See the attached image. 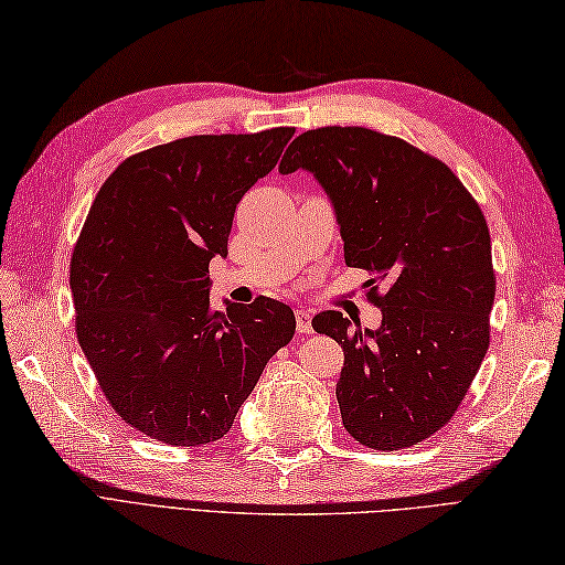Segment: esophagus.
<instances>
[{
  "label": "esophagus",
  "mask_w": 565,
  "mask_h": 565,
  "mask_svg": "<svg viewBox=\"0 0 565 565\" xmlns=\"http://www.w3.org/2000/svg\"><path fill=\"white\" fill-rule=\"evenodd\" d=\"M296 327L298 334H312V315L310 310H296Z\"/></svg>",
  "instance_id": "34e87169"
}]
</instances>
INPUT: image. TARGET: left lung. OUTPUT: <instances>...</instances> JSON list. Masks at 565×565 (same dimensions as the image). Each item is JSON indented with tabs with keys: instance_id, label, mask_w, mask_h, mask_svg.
I'll list each match as a JSON object with an SVG mask.
<instances>
[{
	"instance_id": "1",
	"label": "left lung",
	"mask_w": 565,
	"mask_h": 565,
	"mask_svg": "<svg viewBox=\"0 0 565 565\" xmlns=\"http://www.w3.org/2000/svg\"><path fill=\"white\" fill-rule=\"evenodd\" d=\"M296 169L334 202L345 265L372 274L367 300L382 310L377 331L337 310L312 320L343 349V427L377 451L408 448L448 425L489 349L497 274L484 214L441 159L363 126L300 134L279 171Z\"/></svg>"
}]
</instances>
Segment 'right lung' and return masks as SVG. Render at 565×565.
<instances>
[{
  "label": "right lung",
  "instance_id": "right-lung-1",
  "mask_svg": "<svg viewBox=\"0 0 565 565\" xmlns=\"http://www.w3.org/2000/svg\"><path fill=\"white\" fill-rule=\"evenodd\" d=\"M296 128L188 136L109 173L71 255L76 337L109 406L169 446L222 439L294 310L259 296L210 306V259L226 255L241 198L277 167Z\"/></svg>",
  "mask_w": 565,
  "mask_h": 565
}]
</instances>
